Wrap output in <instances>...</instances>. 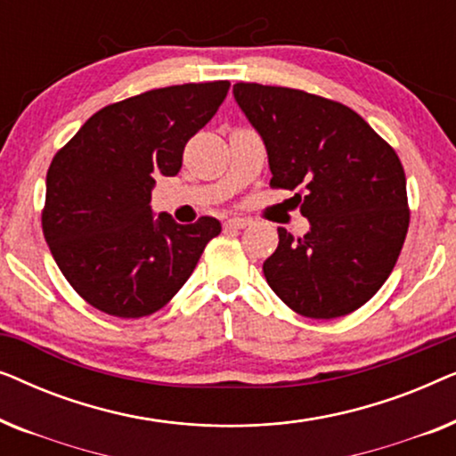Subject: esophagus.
Here are the masks:
<instances>
[{
  "instance_id": "34e87169",
  "label": "esophagus",
  "mask_w": 456,
  "mask_h": 456,
  "mask_svg": "<svg viewBox=\"0 0 456 456\" xmlns=\"http://www.w3.org/2000/svg\"><path fill=\"white\" fill-rule=\"evenodd\" d=\"M224 226H226V228H245V226H248V220H247V217L234 216V217H230V220L224 222Z\"/></svg>"
}]
</instances>
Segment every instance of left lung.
Wrapping results in <instances>:
<instances>
[{
	"instance_id": "8db88e82",
	"label": "left lung",
	"mask_w": 456,
	"mask_h": 456,
	"mask_svg": "<svg viewBox=\"0 0 456 456\" xmlns=\"http://www.w3.org/2000/svg\"><path fill=\"white\" fill-rule=\"evenodd\" d=\"M265 142L273 189H301L309 232L278 228L264 261L270 289L298 315L334 320L365 305L395 270L409 230L407 178L395 149L346 105L311 93L236 83Z\"/></svg>"
}]
</instances>
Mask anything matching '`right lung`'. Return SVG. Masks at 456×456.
<instances>
[{
    "mask_svg": "<svg viewBox=\"0 0 456 456\" xmlns=\"http://www.w3.org/2000/svg\"><path fill=\"white\" fill-rule=\"evenodd\" d=\"M228 80L174 85L105 105L53 155L43 234L74 290L103 314L159 311L222 232L216 217L153 220L158 176H176L183 151L220 108Z\"/></svg>",
    "mask_w": 456,
    "mask_h": 456,
    "instance_id": "obj_1",
    "label": "right lung"
}]
</instances>
